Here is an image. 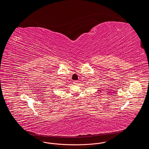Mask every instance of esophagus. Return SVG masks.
Instances as JSON below:
<instances>
[{"instance_id":"34e87169","label":"esophagus","mask_w":149,"mask_h":149,"mask_svg":"<svg viewBox=\"0 0 149 149\" xmlns=\"http://www.w3.org/2000/svg\"><path fill=\"white\" fill-rule=\"evenodd\" d=\"M78 83V81H77V80H74L73 81V84H77Z\"/></svg>"}]
</instances>
